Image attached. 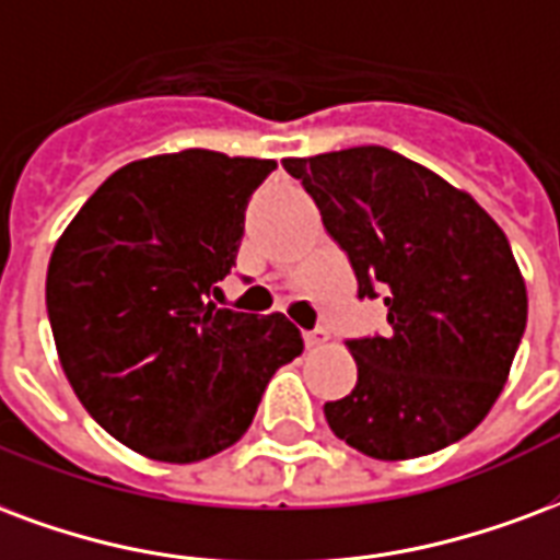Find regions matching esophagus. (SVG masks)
Masks as SVG:
<instances>
[{"instance_id": "34e87169", "label": "esophagus", "mask_w": 560, "mask_h": 560, "mask_svg": "<svg viewBox=\"0 0 560 560\" xmlns=\"http://www.w3.org/2000/svg\"><path fill=\"white\" fill-rule=\"evenodd\" d=\"M326 341H329V332H326V329H312V332H305V347H308V350H317V347H323Z\"/></svg>"}]
</instances>
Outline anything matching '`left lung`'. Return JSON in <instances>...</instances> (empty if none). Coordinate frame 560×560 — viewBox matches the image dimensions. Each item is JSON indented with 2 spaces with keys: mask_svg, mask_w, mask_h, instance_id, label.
I'll list each match as a JSON object with an SVG mask.
<instances>
[{
  "mask_svg": "<svg viewBox=\"0 0 560 560\" xmlns=\"http://www.w3.org/2000/svg\"><path fill=\"white\" fill-rule=\"evenodd\" d=\"M281 165L347 252L359 300L388 308V332L347 341L359 380L323 407L329 428L374 459L448 448L492 409L528 320L504 231L469 192L380 144Z\"/></svg>",
  "mask_w": 560,
  "mask_h": 560,
  "instance_id": "1",
  "label": "left lung"
}]
</instances>
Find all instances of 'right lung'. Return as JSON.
<instances>
[{
  "mask_svg": "<svg viewBox=\"0 0 560 560\" xmlns=\"http://www.w3.org/2000/svg\"><path fill=\"white\" fill-rule=\"evenodd\" d=\"M276 160L189 148L124 165L82 205L47 269L68 383L127 448L198 463L231 448L302 353L284 314L219 308L246 205Z\"/></svg>",
  "mask_w": 560,
  "mask_h": 560,
  "instance_id": "obj_1",
  "label": "right lung"
}]
</instances>
